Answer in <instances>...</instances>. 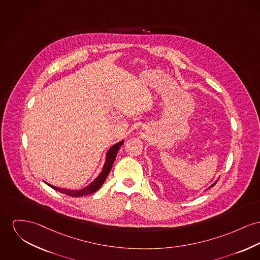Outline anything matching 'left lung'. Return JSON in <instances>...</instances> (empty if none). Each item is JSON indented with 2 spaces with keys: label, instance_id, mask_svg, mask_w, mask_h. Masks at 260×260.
I'll return each instance as SVG.
<instances>
[{
  "label": "left lung",
  "instance_id": "obj_1",
  "mask_svg": "<svg viewBox=\"0 0 260 260\" xmlns=\"http://www.w3.org/2000/svg\"><path fill=\"white\" fill-rule=\"evenodd\" d=\"M216 182H217V181H216ZM216 182H214V183H213V184H212V185H211V186H210V187H213V186H214V185H215V184H216ZM210 187H209V188H210Z\"/></svg>",
  "mask_w": 260,
  "mask_h": 260
}]
</instances>
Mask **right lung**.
I'll use <instances>...</instances> for the list:
<instances>
[{
    "label": "right lung",
    "mask_w": 260,
    "mask_h": 260,
    "mask_svg": "<svg viewBox=\"0 0 260 260\" xmlns=\"http://www.w3.org/2000/svg\"><path fill=\"white\" fill-rule=\"evenodd\" d=\"M123 142H124V141L122 140L120 142L114 144L112 147H110V149H109V150L107 151V153H106L105 161H104V168H103L102 172L96 176V178H95L93 181H91L86 187H84V188H82V189H79V190H69V189L59 188V187L53 186V185L48 184V183H47V184H48L50 187H52L53 189L59 191V192H61V193H64V194H66V195L73 196V197H82V196H85V195H87V194H91V193L99 190V189L102 187V185L104 184V182L105 181V179H106L108 173H110L111 168H112V166H113V164H114V160H115V158H116L117 153H118V151H119V149H120Z\"/></svg>",
    "instance_id": "add662e5"
}]
</instances>
